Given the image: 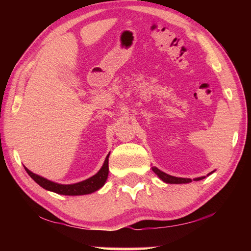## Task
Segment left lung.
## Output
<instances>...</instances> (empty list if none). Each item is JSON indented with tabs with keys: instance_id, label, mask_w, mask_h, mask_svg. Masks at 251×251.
<instances>
[{
	"instance_id": "8db88e82",
	"label": "left lung",
	"mask_w": 251,
	"mask_h": 251,
	"mask_svg": "<svg viewBox=\"0 0 251 251\" xmlns=\"http://www.w3.org/2000/svg\"><path fill=\"white\" fill-rule=\"evenodd\" d=\"M152 170L154 173H155L157 175V177L161 179L162 181H164V182L166 183H170V184H181V183H190L191 182V179L190 178H180V177H175V176H170L166 173L162 172V170H159L157 167H152ZM214 172H211L208 174V176L211 175ZM205 177H199V178H195L193 179L194 181H200L201 179H204Z\"/></svg>"
}]
</instances>
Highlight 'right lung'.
I'll use <instances>...</instances> for the list:
<instances>
[{"instance_id":"add662e5","label":"right lung","mask_w":251,"mask_h":251,"mask_svg":"<svg viewBox=\"0 0 251 251\" xmlns=\"http://www.w3.org/2000/svg\"><path fill=\"white\" fill-rule=\"evenodd\" d=\"M109 155L110 154L106 155L102 167L99 169V172L97 174L94 175L93 177H90L86 180L81 181V182L73 183V184L57 183V182H54V181H50L44 177H41V176H39V175L32 173L31 170H29L26 167H25V172L28 173L30 177L33 179L37 184L47 191L55 192V193H57V194L71 195V196L92 194V193H94V192L98 191L99 189L102 188L105 183L106 179H108Z\"/></svg>"}]
</instances>
